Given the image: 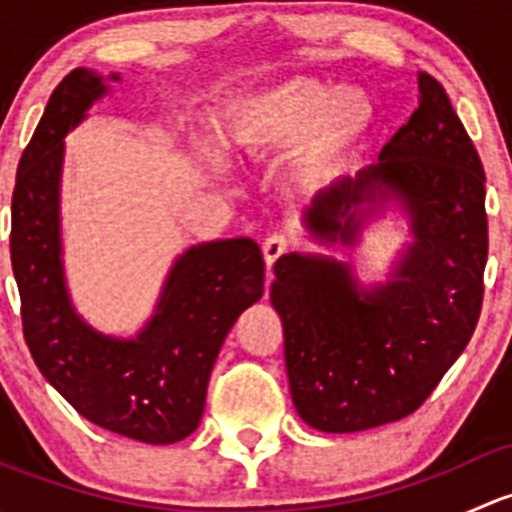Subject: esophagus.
I'll use <instances>...</instances> for the list:
<instances>
[{
	"mask_svg": "<svg viewBox=\"0 0 512 512\" xmlns=\"http://www.w3.org/2000/svg\"><path fill=\"white\" fill-rule=\"evenodd\" d=\"M289 250H292V240H289V237H285V235L267 237L265 245H262V252H265L267 267H270V270H272V267H275V262L280 260V257H285Z\"/></svg>",
	"mask_w": 512,
	"mask_h": 512,
	"instance_id": "34e87169",
	"label": "esophagus"
}]
</instances>
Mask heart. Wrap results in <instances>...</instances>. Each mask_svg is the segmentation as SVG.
Masks as SVG:
<instances>
[{
    "label": "heart",
    "instance_id": "heart-1",
    "mask_svg": "<svg viewBox=\"0 0 512 512\" xmlns=\"http://www.w3.org/2000/svg\"><path fill=\"white\" fill-rule=\"evenodd\" d=\"M376 106L361 89H324L304 76L230 98L215 116V131L240 156L285 151L302 137L294 170L302 180H327L371 133ZM218 163V158H210Z\"/></svg>",
    "mask_w": 512,
    "mask_h": 512
}]
</instances>
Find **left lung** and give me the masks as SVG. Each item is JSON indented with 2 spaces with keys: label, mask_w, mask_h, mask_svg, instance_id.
Segmentation results:
<instances>
[{
  "label": "left lung",
  "mask_w": 512,
  "mask_h": 512,
  "mask_svg": "<svg viewBox=\"0 0 512 512\" xmlns=\"http://www.w3.org/2000/svg\"><path fill=\"white\" fill-rule=\"evenodd\" d=\"M418 89V108L379 160L304 210L314 237L352 245L359 205L399 198L416 242L394 277L364 289L327 257L275 265L289 391L317 431H366L414 414L476 332L488 260L483 163L446 89L426 71Z\"/></svg>",
  "instance_id": "left-lung-1"
}]
</instances>
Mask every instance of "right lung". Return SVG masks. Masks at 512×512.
Masks as SVG:
<instances>
[{"instance_id": "1", "label": "right lung", "mask_w": 512, "mask_h": 512, "mask_svg": "<svg viewBox=\"0 0 512 512\" xmlns=\"http://www.w3.org/2000/svg\"><path fill=\"white\" fill-rule=\"evenodd\" d=\"M103 94L94 71L64 76L19 160L9 250L22 332L44 379L81 416L165 446L198 428L227 332L265 294V260L247 237L190 247L165 282L156 317L133 342L96 334L76 317L61 272V158L66 131Z\"/></svg>"}]
</instances>
